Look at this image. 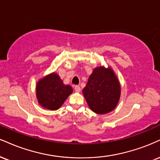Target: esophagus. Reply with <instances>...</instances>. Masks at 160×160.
<instances>
[{"mask_svg":"<svg viewBox=\"0 0 160 160\" xmlns=\"http://www.w3.org/2000/svg\"><path fill=\"white\" fill-rule=\"evenodd\" d=\"M74 91L76 92H80V91H81V88L78 86H74Z\"/></svg>","mask_w":160,"mask_h":160,"instance_id":"1","label":"esophagus"}]
</instances>
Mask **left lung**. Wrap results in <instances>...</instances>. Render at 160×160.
<instances>
[{
    "label": "left lung",
    "mask_w": 160,
    "mask_h": 160,
    "mask_svg": "<svg viewBox=\"0 0 160 160\" xmlns=\"http://www.w3.org/2000/svg\"><path fill=\"white\" fill-rule=\"evenodd\" d=\"M82 93L92 111L105 114L116 107L120 98V84L111 68L98 67L88 78Z\"/></svg>",
    "instance_id": "8db88e82"
}]
</instances>
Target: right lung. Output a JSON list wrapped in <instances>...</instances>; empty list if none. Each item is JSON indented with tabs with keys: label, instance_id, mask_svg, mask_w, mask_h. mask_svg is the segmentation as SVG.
<instances>
[{
	"label": "right lung",
	"instance_id": "1",
	"mask_svg": "<svg viewBox=\"0 0 160 160\" xmlns=\"http://www.w3.org/2000/svg\"><path fill=\"white\" fill-rule=\"evenodd\" d=\"M72 92V88L69 85H64L60 78L55 73L40 80L36 86L38 103L51 110L58 109Z\"/></svg>",
	"mask_w": 160,
	"mask_h": 160
}]
</instances>
